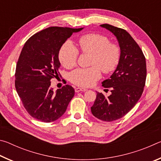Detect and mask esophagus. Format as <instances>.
I'll return each instance as SVG.
<instances>
[{
	"instance_id": "34e87169",
	"label": "esophagus",
	"mask_w": 161,
	"mask_h": 161,
	"mask_svg": "<svg viewBox=\"0 0 161 161\" xmlns=\"http://www.w3.org/2000/svg\"><path fill=\"white\" fill-rule=\"evenodd\" d=\"M75 90V92H85L86 91V89L84 88H80V87H76Z\"/></svg>"
}]
</instances>
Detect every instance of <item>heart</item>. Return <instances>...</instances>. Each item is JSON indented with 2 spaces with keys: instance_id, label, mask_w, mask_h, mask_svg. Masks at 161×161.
I'll return each mask as SVG.
<instances>
[{
  "instance_id": "obj_1",
  "label": "heart",
  "mask_w": 161,
  "mask_h": 161,
  "mask_svg": "<svg viewBox=\"0 0 161 161\" xmlns=\"http://www.w3.org/2000/svg\"><path fill=\"white\" fill-rule=\"evenodd\" d=\"M79 50L82 53L90 54L89 68H79L69 74V80L75 85L89 87L94 85L101 77L100 69L109 73L115 69L120 59V48L109 42L103 35L89 33L78 40ZM79 56L77 48L69 42H65L59 48L58 58L61 64L67 69L75 66Z\"/></svg>"
}]
</instances>
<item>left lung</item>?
<instances>
[{
    "mask_svg": "<svg viewBox=\"0 0 161 161\" xmlns=\"http://www.w3.org/2000/svg\"><path fill=\"white\" fill-rule=\"evenodd\" d=\"M118 40L121 54L116 70L102 86L111 88L109 97L97 92L91 107L93 115L103 121L119 119L129 112L143 94L146 80V58L142 50L129 32L108 24L101 25Z\"/></svg>",
    "mask_w": 161,
    "mask_h": 161,
    "instance_id": "obj_1",
    "label": "left lung"
}]
</instances>
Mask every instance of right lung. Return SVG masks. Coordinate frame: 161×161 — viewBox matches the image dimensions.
I'll return each instance as SVG.
<instances>
[{
  "mask_svg": "<svg viewBox=\"0 0 161 161\" xmlns=\"http://www.w3.org/2000/svg\"><path fill=\"white\" fill-rule=\"evenodd\" d=\"M82 29L50 27L31 36L22 49L15 86L26 111L37 120L45 123L56 121L74 97L75 89L68 84L53 92L50 80L60 75L59 48L73 32Z\"/></svg>",
  "mask_w": 161,
  "mask_h": 161,
  "instance_id": "right-lung-1",
  "label": "right lung"
}]
</instances>
